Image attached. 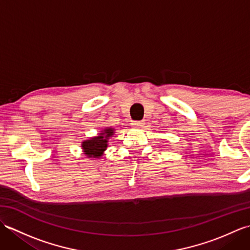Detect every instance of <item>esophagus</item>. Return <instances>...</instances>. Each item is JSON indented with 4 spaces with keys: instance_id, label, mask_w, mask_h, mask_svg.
I'll list each match as a JSON object with an SVG mask.
<instances>
[{
    "instance_id": "obj_1",
    "label": "esophagus",
    "mask_w": 250,
    "mask_h": 250,
    "mask_svg": "<svg viewBox=\"0 0 250 250\" xmlns=\"http://www.w3.org/2000/svg\"><path fill=\"white\" fill-rule=\"evenodd\" d=\"M144 125H145V122H143V121H133V122H132V125L135 126V128H143Z\"/></svg>"
}]
</instances>
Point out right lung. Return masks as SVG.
I'll list each match as a JSON object with an SVG mask.
<instances>
[{"instance_id": "add662e5", "label": "right lung", "mask_w": 250, "mask_h": 250, "mask_svg": "<svg viewBox=\"0 0 250 250\" xmlns=\"http://www.w3.org/2000/svg\"><path fill=\"white\" fill-rule=\"evenodd\" d=\"M115 128L105 126L100 131L98 135L90 137L88 140L82 142V149L83 155L89 159H100L104 155V151L108 147V140L115 134Z\"/></svg>"}]
</instances>
